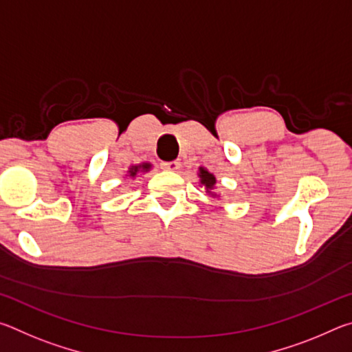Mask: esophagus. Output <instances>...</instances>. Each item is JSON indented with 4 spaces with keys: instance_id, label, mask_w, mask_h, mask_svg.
Returning <instances> with one entry per match:
<instances>
[{
    "instance_id": "1",
    "label": "esophagus",
    "mask_w": 352,
    "mask_h": 352,
    "mask_svg": "<svg viewBox=\"0 0 352 352\" xmlns=\"http://www.w3.org/2000/svg\"><path fill=\"white\" fill-rule=\"evenodd\" d=\"M180 162L178 160H174V162H164L162 163V168L166 169V170H172V172H177L178 169H180Z\"/></svg>"
}]
</instances>
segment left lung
Here are the masks:
<instances>
[{
	"label": "left lung",
	"instance_id": "8db88e82",
	"mask_svg": "<svg viewBox=\"0 0 352 352\" xmlns=\"http://www.w3.org/2000/svg\"><path fill=\"white\" fill-rule=\"evenodd\" d=\"M200 183L205 184L206 189H212L214 184H216V177H214L212 174H210L206 169L200 168Z\"/></svg>",
	"mask_w": 352,
	"mask_h": 352
}]
</instances>
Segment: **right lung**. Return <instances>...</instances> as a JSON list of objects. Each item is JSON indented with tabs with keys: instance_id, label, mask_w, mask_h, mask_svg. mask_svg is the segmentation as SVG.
I'll list each match as a JSON object with an SVG mask.
<instances>
[{
	"instance_id": "right-lung-1",
	"label": "right lung",
	"mask_w": 352,
	"mask_h": 352,
	"mask_svg": "<svg viewBox=\"0 0 352 352\" xmlns=\"http://www.w3.org/2000/svg\"><path fill=\"white\" fill-rule=\"evenodd\" d=\"M148 169H151V164H148V163H144V164H141V166H132V168H130V177H135L136 174H138V172L140 170H148Z\"/></svg>"
}]
</instances>
